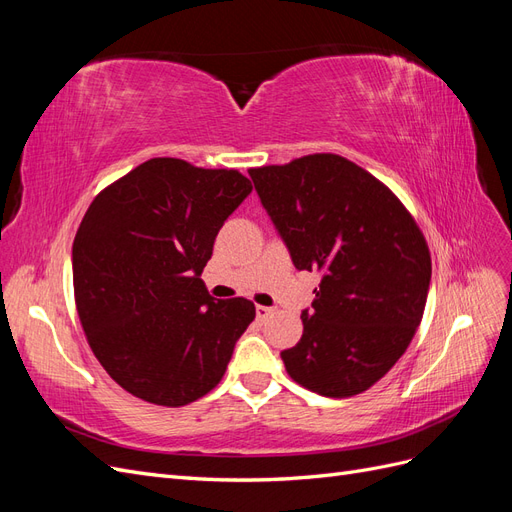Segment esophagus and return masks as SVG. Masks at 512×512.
Listing matches in <instances>:
<instances>
[{
	"label": "esophagus",
	"mask_w": 512,
	"mask_h": 512,
	"mask_svg": "<svg viewBox=\"0 0 512 512\" xmlns=\"http://www.w3.org/2000/svg\"><path fill=\"white\" fill-rule=\"evenodd\" d=\"M273 316V309L271 307H265V305H256V320L265 322Z\"/></svg>",
	"instance_id": "1"
}]
</instances>
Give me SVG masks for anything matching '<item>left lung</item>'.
Returning a JSON list of instances; mask_svg holds the SVG:
<instances>
[{
  "label": "left lung",
  "mask_w": 512,
  "mask_h": 512,
  "mask_svg": "<svg viewBox=\"0 0 512 512\" xmlns=\"http://www.w3.org/2000/svg\"><path fill=\"white\" fill-rule=\"evenodd\" d=\"M294 267L320 271L288 376L322 397L374 386L421 324L431 256L421 228L382 181L335 153L250 168Z\"/></svg>",
  "instance_id": "left-lung-1"
}]
</instances>
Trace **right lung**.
I'll list each match as a JSON object with an SVG mask.
<instances>
[{
  "label": "right lung",
  "mask_w": 512,
  "mask_h": 512,
  "mask_svg": "<svg viewBox=\"0 0 512 512\" xmlns=\"http://www.w3.org/2000/svg\"><path fill=\"white\" fill-rule=\"evenodd\" d=\"M252 181L235 168L143 162L104 188L72 245L74 301L96 359L121 389L179 408L218 386L256 316L200 280Z\"/></svg>",
  "instance_id": "1"
}]
</instances>
